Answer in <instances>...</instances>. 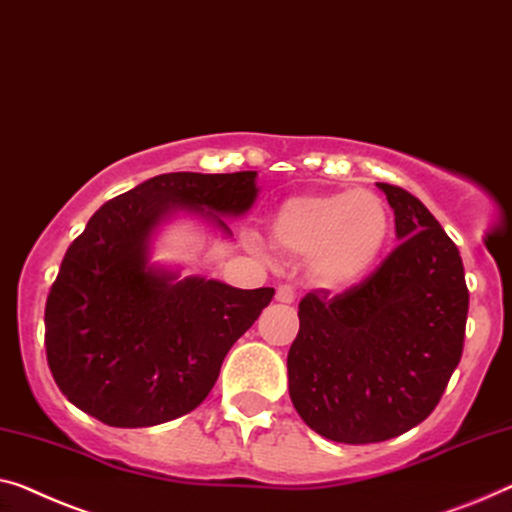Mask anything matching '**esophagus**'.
<instances>
[{
  "mask_svg": "<svg viewBox=\"0 0 512 512\" xmlns=\"http://www.w3.org/2000/svg\"><path fill=\"white\" fill-rule=\"evenodd\" d=\"M276 299L280 303H294L296 289L292 285H287V282H282V285H278V289H276Z\"/></svg>",
  "mask_w": 512,
  "mask_h": 512,
  "instance_id": "1",
  "label": "esophagus"
}]
</instances>
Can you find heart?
I'll return each mask as SVG.
<instances>
[{"label":"heart","mask_w":512,"mask_h":512,"mask_svg":"<svg viewBox=\"0 0 512 512\" xmlns=\"http://www.w3.org/2000/svg\"><path fill=\"white\" fill-rule=\"evenodd\" d=\"M391 218L370 190L308 193L282 202L271 239L285 255L308 257L319 285L342 289L361 280L386 246Z\"/></svg>","instance_id":"obj_1"}]
</instances>
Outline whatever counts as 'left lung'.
<instances>
[{"label":"left lung","instance_id":"1","mask_svg":"<svg viewBox=\"0 0 512 512\" xmlns=\"http://www.w3.org/2000/svg\"><path fill=\"white\" fill-rule=\"evenodd\" d=\"M377 186L400 243L340 294H305L287 354L296 411L338 444H375L423 423L460 363L467 329L460 250L418 197Z\"/></svg>","mask_w":512,"mask_h":512}]
</instances>
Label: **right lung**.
I'll use <instances>...</instances> for the list:
<instances>
[{
  "label": "right lung",
  "mask_w": 512,
  "mask_h": 512,
  "mask_svg": "<svg viewBox=\"0 0 512 512\" xmlns=\"http://www.w3.org/2000/svg\"><path fill=\"white\" fill-rule=\"evenodd\" d=\"M257 172L160 174L105 202L68 246L45 301V354L59 391L112 427L193 411L276 289H236L147 266V236L170 209L239 216ZM213 220L230 234L220 216Z\"/></svg>",
  "instance_id": "add662e5"
}]
</instances>
